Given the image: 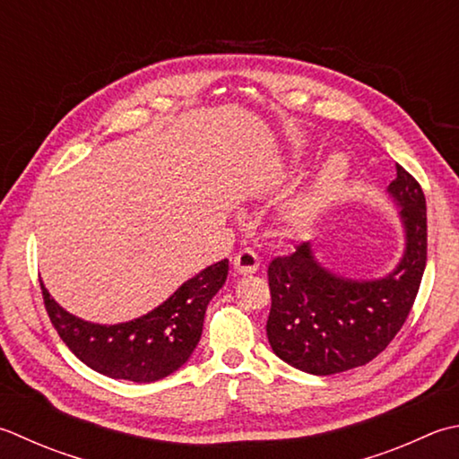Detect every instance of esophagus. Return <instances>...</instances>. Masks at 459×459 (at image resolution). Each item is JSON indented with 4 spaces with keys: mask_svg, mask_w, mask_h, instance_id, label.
Wrapping results in <instances>:
<instances>
[{
    "mask_svg": "<svg viewBox=\"0 0 459 459\" xmlns=\"http://www.w3.org/2000/svg\"><path fill=\"white\" fill-rule=\"evenodd\" d=\"M232 264H235V271L238 274H253V273L258 271L260 258H258L255 250L242 248L240 253L235 256V260H232Z\"/></svg>",
    "mask_w": 459,
    "mask_h": 459,
    "instance_id": "34e87169",
    "label": "esophagus"
}]
</instances>
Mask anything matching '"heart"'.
Listing matches in <instances>:
<instances>
[{
  "label": "heart",
  "instance_id": "b5f03b06",
  "mask_svg": "<svg viewBox=\"0 0 459 459\" xmlns=\"http://www.w3.org/2000/svg\"><path fill=\"white\" fill-rule=\"evenodd\" d=\"M346 177L348 160L342 155L330 157L320 173L316 175V178H314V181L304 188V193L299 199L290 204L289 212H286V221L290 224H296V227H304V224L318 212L322 204L340 193V188L346 183Z\"/></svg>",
  "mask_w": 459,
  "mask_h": 459
}]
</instances>
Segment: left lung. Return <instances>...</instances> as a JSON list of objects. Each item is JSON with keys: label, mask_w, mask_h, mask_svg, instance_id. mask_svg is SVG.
I'll return each instance as SVG.
<instances>
[{"label": "left lung", "mask_w": 459, "mask_h": 459, "mask_svg": "<svg viewBox=\"0 0 459 459\" xmlns=\"http://www.w3.org/2000/svg\"><path fill=\"white\" fill-rule=\"evenodd\" d=\"M388 191L402 211L406 250L380 281H350L322 268L308 242L268 264L266 336L281 360L328 376L364 366L384 352L406 322L428 260L426 196L402 165Z\"/></svg>", "instance_id": "obj_1"}]
</instances>
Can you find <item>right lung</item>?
I'll return each instance as SVG.
<instances>
[{
  "instance_id": "add662e5",
  "label": "right lung",
  "mask_w": 459,
  "mask_h": 459,
  "mask_svg": "<svg viewBox=\"0 0 459 459\" xmlns=\"http://www.w3.org/2000/svg\"><path fill=\"white\" fill-rule=\"evenodd\" d=\"M229 274V260L204 268L159 308L125 325L101 326L63 310L41 284L59 338L91 370L117 380L157 382L178 370L203 334L206 307Z\"/></svg>"
}]
</instances>
